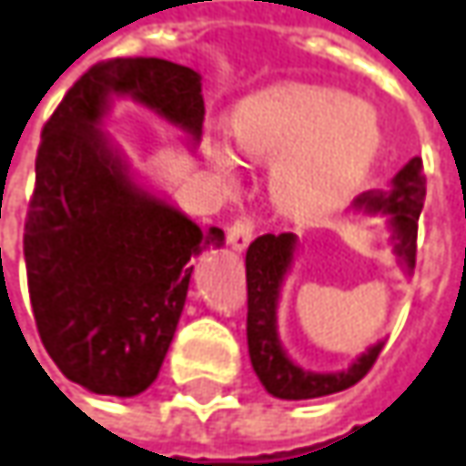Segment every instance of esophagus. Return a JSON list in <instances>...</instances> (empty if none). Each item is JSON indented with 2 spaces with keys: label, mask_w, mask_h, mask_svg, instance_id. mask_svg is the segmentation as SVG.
Instances as JSON below:
<instances>
[{
  "label": "esophagus",
  "mask_w": 466,
  "mask_h": 466,
  "mask_svg": "<svg viewBox=\"0 0 466 466\" xmlns=\"http://www.w3.org/2000/svg\"><path fill=\"white\" fill-rule=\"evenodd\" d=\"M251 238H254V225L246 220V218L236 220L228 228V244L233 246L236 251H244L246 246L251 244Z\"/></svg>",
  "instance_id": "esophagus-1"
}]
</instances>
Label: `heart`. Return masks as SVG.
Listing matches in <instances>:
<instances>
[{"instance_id": "obj_1", "label": "heart", "mask_w": 466, "mask_h": 466, "mask_svg": "<svg viewBox=\"0 0 466 466\" xmlns=\"http://www.w3.org/2000/svg\"><path fill=\"white\" fill-rule=\"evenodd\" d=\"M233 141L209 133L204 157L233 177L238 152L269 165L272 204L289 218H314L338 207L372 170L383 126L361 99L317 83H272L248 94L230 117Z\"/></svg>"}]
</instances>
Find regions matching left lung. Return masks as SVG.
<instances>
[{"mask_svg": "<svg viewBox=\"0 0 466 466\" xmlns=\"http://www.w3.org/2000/svg\"><path fill=\"white\" fill-rule=\"evenodd\" d=\"M425 204V175L422 159L411 157L399 173L390 177L388 188L364 191L354 198L351 209L367 218H385L388 244L393 248L404 275L414 272L417 254V220ZM299 251V238L293 233L259 236L246 251V289H248V317H246V340L251 367L265 385L269 396L286 401L319 399L338 390H346L370 372L385 340L372 343L361 351L346 370L314 372L289 357L278 333V304L291 275L293 259Z\"/></svg>", "mask_w": 466, "mask_h": 466, "instance_id": "left-lung-1", "label": "left lung"}]
</instances>
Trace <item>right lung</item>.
I'll return each mask as SVG.
<instances>
[{
  "label": "right lung",
  "mask_w": 466,
  "mask_h": 466,
  "mask_svg": "<svg viewBox=\"0 0 466 466\" xmlns=\"http://www.w3.org/2000/svg\"><path fill=\"white\" fill-rule=\"evenodd\" d=\"M133 99L198 147L201 76L159 57L109 59L44 126L23 251L38 336L59 372L130 399L157 380L191 283L188 262L225 244L130 170L102 126Z\"/></svg>",
  "instance_id": "1"
}]
</instances>
